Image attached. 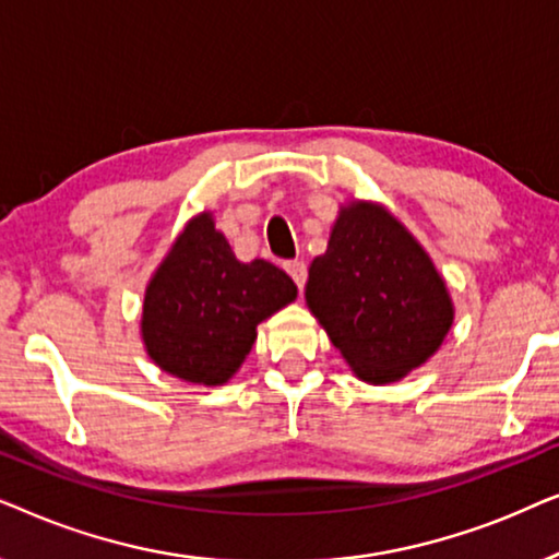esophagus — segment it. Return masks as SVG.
<instances>
[{"label": "esophagus", "instance_id": "34e87169", "mask_svg": "<svg viewBox=\"0 0 559 559\" xmlns=\"http://www.w3.org/2000/svg\"><path fill=\"white\" fill-rule=\"evenodd\" d=\"M285 270H287L289 277L295 280V285L302 289L305 287V280H308V266H305V262H297V259H295V262H287L285 264Z\"/></svg>", "mask_w": 559, "mask_h": 559}]
</instances>
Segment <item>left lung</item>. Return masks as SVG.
Instances as JSON below:
<instances>
[{"label": "left lung", "mask_w": 559, "mask_h": 559, "mask_svg": "<svg viewBox=\"0 0 559 559\" xmlns=\"http://www.w3.org/2000/svg\"><path fill=\"white\" fill-rule=\"evenodd\" d=\"M305 300L358 379L392 384L423 366L453 325L445 280L379 203L354 201L310 264Z\"/></svg>", "instance_id": "8db88e82"}]
</instances>
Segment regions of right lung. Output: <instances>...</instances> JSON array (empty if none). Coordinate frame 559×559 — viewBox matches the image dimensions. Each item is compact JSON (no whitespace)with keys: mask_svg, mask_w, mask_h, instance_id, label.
<instances>
[{"mask_svg":"<svg viewBox=\"0 0 559 559\" xmlns=\"http://www.w3.org/2000/svg\"><path fill=\"white\" fill-rule=\"evenodd\" d=\"M295 297V282L280 266L239 262L211 213H201L152 274L142 305L144 348L182 381L226 384L254 346L257 325Z\"/></svg>","mask_w":559,"mask_h":559,"instance_id":"1","label":"right lung"}]
</instances>
